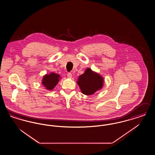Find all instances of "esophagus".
<instances>
[{
	"instance_id": "obj_1",
	"label": "esophagus",
	"mask_w": 155,
	"mask_h": 155,
	"mask_svg": "<svg viewBox=\"0 0 155 155\" xmlns=\"http://www.w3.org/2000/svg\"><path fill=\"white\" fill-rule=\"evenodd\" d=\"M72 77H73L72 74H71V73H70L67 74V77H68V78H72Z\"/></svg>"
}]
</instances>
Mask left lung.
I'll use <instances>...</instances> for the list:
<instances>
[{"label":"left lung","mask_w":155,"mask_h":155,"mask_svg":"<svg viewBox=\"0 0 155 155\" xmlns=\"http://www.w3.org/2000/svg\"><path fill=\"white\" fill-rule=\"evenodd\" d=\"M104 81L101 74L87 68L85 72L78 77L77 83L83 94L91 95L102 88Z\"/></svg>","instance_id":"obj_1"}]
</instances>
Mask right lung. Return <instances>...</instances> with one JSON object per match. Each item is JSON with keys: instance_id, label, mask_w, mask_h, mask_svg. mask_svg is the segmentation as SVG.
<instances>
[{"instance_id": "1", "label": "right lung", "mask_w": 155, "mask_h": 155, "mask_svg": "<svg viewBox=\"0 0 155 155\" xmlns=\"http://www.w3.org/2000/svg\"><path fill=\"white\" fill-rule=\"evenodd\" d=\"M61 78L59 74L52 72L49 74L45 75L43 77L41 84L46 89L52 91L58 84Z\"/></svg>"}]
</instances>
